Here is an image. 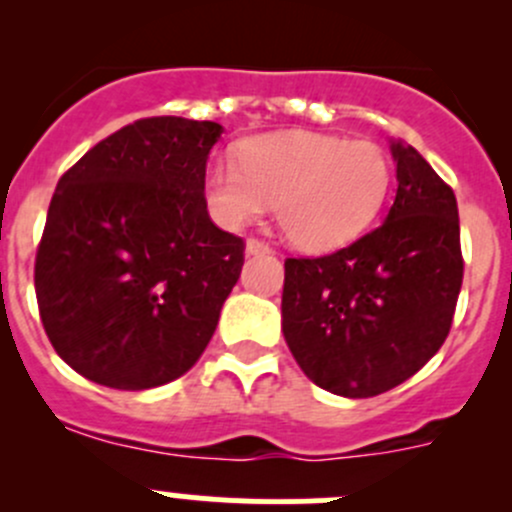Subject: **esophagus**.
<instances>
[{
  "label": "esophagus",
  "mask_w": 512,
  "mask_h": 512,
  "mask_svg": "<svg viewBox=\"0 0 512 512\" xmlns=\"http://www.w3.org/2000/svg\"><path fill=\"white\" fill-rule=\"evenodd\" d=\"M245 252L250 257H262V255H272V247L267 242L255 240V237H247L245 242Z\"/></svg>",
  "instance_id": "1"
}]
</instances>
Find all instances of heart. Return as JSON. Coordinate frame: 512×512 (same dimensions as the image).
Listing matches in <instances>:
<instances>
[{
  "mask_svg": "<svg viewBox=\"0 0 512 512\" xmlns=\"http://www.w3.org/2000/svg\"><path fill=\"white\" fill-rule=\"evenodd\" d=\"M391 158L369 138L282 131L247 138L235 160L205 170V200L223 227L240 230L275 203L297 250L334 252L364 235L391 190Z\"/></svg>",
  "mask_w": 512,
  "mask_h": 512,
  "instance_id": "obj_1",
  "label": "heart"
}]
</instances>
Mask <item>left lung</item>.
<instances>
[{"label":"left lung","mask_w":512,"mask_h":512,"mask_svg":"<svg viewBox=\"0 0 512 512\" xmlns=\"http://www.w3.org/2000/svg\"><path fill=\"white\" fill-rule=\"evenodd\" d=\"M396 198L376 230L324 257H289L282 334L322 389L369 399L404 384L446 342L463 282L453 190L391 141Z\"/></svg>","instance_id":"obj_1"}]
</instances>
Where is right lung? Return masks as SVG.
I'll list each match as a JSON object with an SVG mask.
<instances>
[{
    "label": "right lung",
    "instance_id": "obj_1",
    "mask_svg": "<svg viewBox=\"0 0 512 512\" xmlns=\"http://www.w3.org/2000/svg\"><path fill=\"white\" fill-rule=\"evenodd\" d=\"M215 121L141 118L61 175L36 250L51 347L101 386L143 391L205 352L245 262V242L205 203Z\"/></svg>",
    "mask_w": 512,
    "mask_h": 512
}]
</instances>
